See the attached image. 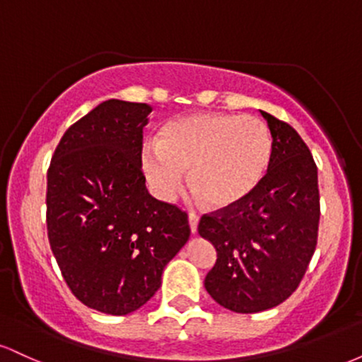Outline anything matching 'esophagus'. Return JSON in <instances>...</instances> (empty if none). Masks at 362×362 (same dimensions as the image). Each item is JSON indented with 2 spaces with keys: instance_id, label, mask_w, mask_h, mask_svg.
<instances>
[{
  "instance_id": "obj_1",
  "label": "esophagus",
  "mask_w": 362,
  "mask_h": 362,
  "mask_svg": "<svg viewBox=\"0 0 362 362\" xmlns=\"http://www.w3.org/2000/svg\"><path fill=\"white\" fill-rule=\"evenodd\" d=\"M189 224H190V231H192V233H197L199 216L195 213H189Z\"/></svg>"
}]
</instances>
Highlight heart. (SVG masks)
<instances>
[{
	"mask_svg": "<svg viewBox=\"0 0 362 362\" xmlns=\"http://www.w3.org/2000/svg\"><path fill=\"white\" fill-rule=\"evenodd\" d=\"M271 156V131L260 119L201 112L165 124L156 143L144 144L141 170L160 201H173L190 172L194 192L209 207L226 209L257 189Z\"/></svg>",
	"mask_w": 362,
	"mask_h": 362,
	"instance_id": "b5f03b06",
	"label": "heart"
}]
</instances>
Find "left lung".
Segmentation results:
<instances>
[{
	"mask_svg": "<svg viewBox=\"0 0 362 362\" xmlns=\"http://www.w3.org/2000/svg\"><path fill=\"white\" fill-rule=\"evenodd\" d=\"M272 136L267 173L238 204L204 214L199 235L218 259L204 286L235 313H259L288 300L317 248L318 170L308 146L288 122L262 112Z\"/></svg>",
	"mask_w": 362,
	"mask_h": 362,
	"instance_id": "1",
	"label": "left lung"
}]
</instances>
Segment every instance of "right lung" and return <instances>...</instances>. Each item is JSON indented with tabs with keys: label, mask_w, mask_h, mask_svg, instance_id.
Returning a JSON list of instances; mask_svg holds the SVG:
<instances>
[{
	"label": "right lung",
	"mask_w": 362,
	"mask_h": 362,
	"mask_svg": "<svg viewBox=\"0 0 362 362\" xmlns=\"http://www.w3.org/2000/svg\"><path fill=\"white\" fill-rule=\"evenodd\" d=\"M148 103L107 100L64 132L47 172V236L88 308L127 315L161 286L190 236L187 213L148 192L141 170Z\"/></svg>",
	"instance_id": "1"
}]
</instances>
